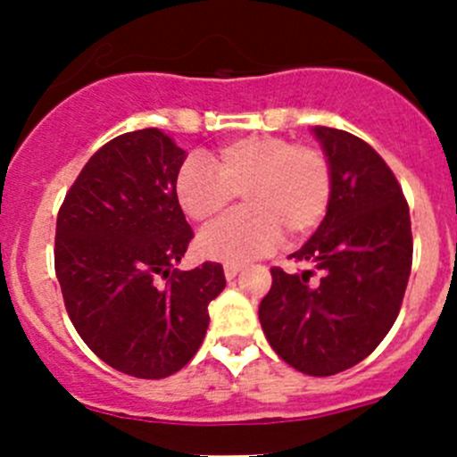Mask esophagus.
Returning a JSON list of instances; mask_svg holds the SVG:
<instances>
[{
  "instance_id": "34e87169",
  "label": "esophagus",
  "mask_w": 457,
  "mask_h": 457,
  "mask_svg": "<svg viewBox=\"0 0 457 457\" xmlns=\"http://www.w3.org/2000/svg\"><path fill=\"white\" fill-rule=\"evenodd\" d=\"M241 269H243V265H237V262H228V265L223 267L225 278H228V280H234V278H237L238 273H241Z\"/></svg>"
}]
</instances>
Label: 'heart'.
<instances>
[{"mask_svg": "<svg viewBox=\"0 0 457 457\" xmlns=\"http://www.w3.org/2000/svg\"><path fill=\"white\" fill-rule=\"evenodd\" d=\"M212 167L188 160L175 179V196L196 223L219 219L234 196L243 210L212 225L196 238L201 256L219 262H245L280 241H300L324 219L333 175L324 153L276 136L232 140L212 155Z\"/></svg>", "mask_w": 457, "mask_h": 457, "instance_id": "heart-1", "label": "heart"}]
</instances>
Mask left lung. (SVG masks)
Instances as JSON below:
<instances>
[{"label": "left lung", "instance_id": "obj_1", "mask_svg": "<svg viewBox=\"0 0 457 457\" xmlns=\"http://www.w3.org/2000/svg\"><path fill=\"white\" fill-rule=\"evenodd\" d=\"M333 175L324 220L293 258L320 269H271L258 317L267 342L291 368L330 377L357 366L390 333L411 271L410 208L370 144L313 127Z\"/></svg>", "mask_w": 457, "mask_h": 457}]
</instances>
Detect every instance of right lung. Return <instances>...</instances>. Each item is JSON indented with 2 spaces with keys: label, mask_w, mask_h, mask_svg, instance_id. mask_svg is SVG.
Returning a JSON list of instances; mask_svg holds the SVG:
<instances>
[{
  "label": "right lung",
  "mask_w": 457,
  "mask_h": 457,
  "mask_svg": "<svg viewBox=\"0 0 457 457\" xmlns=\"http://www.w3.org/2000/svg\"><path fill=\"white\" fill-rule=\"evenodd\" d=\"M184 160L160 129L113 137L56 219L54 269L71 324L107 366L137 378L170 377L195 357L208 304L225 289L219 262L175 269L192 238L175 196Z\"/></svg>",
  "instance_id": "right-lung-1"
}]
</instances>
